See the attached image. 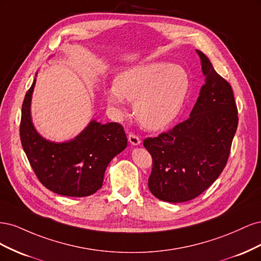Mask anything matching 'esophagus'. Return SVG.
<instances>
[{"label":"esophagus","instance_id":"obj_1","mask_svg":"<svg viewBox=\"0 0 261 261\" xmlns=\"http://www.w3.org/2000/svg\"><path fill=\"white\" fill-rule=\"evenodd\" d=\"M128 140H129V143L132 145H134V146H138L140 144L139 136L135 135V134H133V133H130L129 135H128Z\"/></svg>","mask_w":261,"mask_h":261}]
</instances>
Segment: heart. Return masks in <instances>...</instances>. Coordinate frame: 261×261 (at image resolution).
Wrapping results in <instances>:
<instances>
[{"instance_id": "1", "label": "heart", "mask_w": 261, "mask_h": 261, "mask_svg": "<svg viewBox=\"0 0 261 261\" xmlns=\"http://www.w3.org/2000/svg\"><path fill=\"white\" fill-rule=\"evenodd\" d=\"M189 89L186 70L169 63H152L125 70L107 99L120 108L124 99L135 101L134 113L145 128L158 130L171 124L180 112Z\"/></svg>"}]
</instances>
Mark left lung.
Listing matches in <instances>:
<instances>
[{"instance_id":"left-lung-1","label":"left lung","mask_w":261,"mask_h":261,"mask_svg":"<svg viewBox=\"0 0 261 261\" xmlns=\"http://www.w3.org/2000/svg\"><path fill=\"white\" fill-rule=\"evenodd\" d=\"M206 84L189 118L156 137H147L144 147L152 156L148 179L158 199L184 202L198 197L222 173L239 124L233 89L197 50Z\"/></svg>"}]
</instances>
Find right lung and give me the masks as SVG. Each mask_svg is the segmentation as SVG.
<instances>
[{
    "instance_id": "right-lung-1",
    "label": "right lung",
    "mask_w": 261,
    "mask_h": 261,
    "mask_svg": "<svg viewBox=\"0 0 261 261\" xmlns=\"http://www.w3.org/2000/svg\"><path fill=\"white\" fill-rule=\"evenodd\" d=\"M34 81L21 107L19 135L23 151L40 183L63 196L85 197L96 193L113 158L127 146V137L118 123L92 121L80 136L55 144L36 132L30 117Z\"/></svg>"
}]
</instances>
